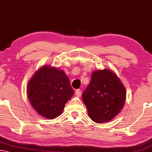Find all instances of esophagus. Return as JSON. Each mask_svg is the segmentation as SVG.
<instances>
[{
  "mask_svg": "<svg viewBox=\"0 0 152 152\" xmlns=\"http://www.w3.org/2000/svg\"><path fill=\"white\" fill-rule=\"evenodd\" d=\"M75 94H76L77 96H78V97L81 96V90L80 89L77 90L75 91Z\"/></svg>",
  "mask_w": 152,
  "mask_h": 152,
  "instance_id": "esophagus-1",
  "label": "esophagus"
}]
</instances>
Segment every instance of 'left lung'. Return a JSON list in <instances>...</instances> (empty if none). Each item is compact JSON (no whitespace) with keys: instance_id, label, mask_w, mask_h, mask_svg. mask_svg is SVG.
I'll return each instance as SVG.
<instances>
[{"instance_id":"obj_1","label":"left lung","mask_w":152,"mask_h":152,"mask_svg":"<svg viewBox=\"0 0 152 152\" xmlns=\"http://www.w3.org/2000/svg\"><path fill=\"white\" fill-rule=\"evenodd\" d=\"M88 115L97 123L112 120L123 108L126 89L116 75L107 69L92 73L89 85L82 94Z\"/></svg>"}]
</instances>
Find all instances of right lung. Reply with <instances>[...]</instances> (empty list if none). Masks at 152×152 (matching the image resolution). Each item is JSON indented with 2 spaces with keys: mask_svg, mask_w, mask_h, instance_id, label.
<instances>
[{
  "mask_svg": "<svg viewBox=\"0 0 152 152\" xmlns=\"http://www.w3.org/2000/svg\"><path fill=\"white\" fill-rule=\"evenodd\" d=\"M27 94L37 113L52 120L62 113L74 90L64 71L46 66L39 69L30 79Z\"/></svg>",
  "mask_w": 152,
  "mask_h": 152,
  "instance_id": "1",
  "label": "right lung"
}]
</instances>
